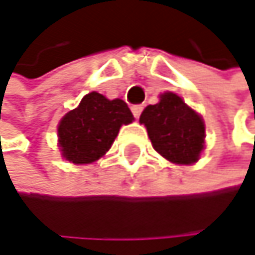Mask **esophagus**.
<instances>
[{
	"label": "esophagus",
	"instance_id": "1",
	"mask_svg": "<svg viewBox=\"0 0 255 255\" xmlns=\"http://www.w3.org/2000/svg\"><path fill=\"white\" fill-rule=\"evenodd\" d=\"M142 110H143V106H142V104H136V106H133V107H131V112H133V115H134V118H136V119H139V116H140Z\"/></svg>",
	"mask_w": 255,
	"mask_h": 255
}]
</instances>
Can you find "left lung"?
<instances>
[{"label":"left lung","mask_w":255,"mask_h":255,"mask_svg":"<svg viewBox=\"0 0 255 255\" xmlns=\"http://www.w3.org/2000/svg\"><path fill=\"white\" fill-rule=\"evenodd\" d=\"M154 149L177 165H192L204 149V121L178 95L166 92L140 115Z\"/></svg>","instance_id":"left-lung-1"}]
</instances>
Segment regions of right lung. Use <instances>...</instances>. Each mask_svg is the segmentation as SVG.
Segmentation results:
<instances>
[{
    "label": "right lung",
    "instance_id": "add662e5",
    "mask_svg": "<svg viewBox=\"0 0 255 255\" xmlns=\"http://www.w3.org/2000/svg\"><path fill=\"white\" fill-rule=\"evenodd\" d=\"M133 119L122 100H107L98 92L87 94L59 124L62 155L75 165L97 161L110 149L121 127Z\"/></svg>",
    "mask_w": 255,
    "mask_h": 255
}]
</instances>
